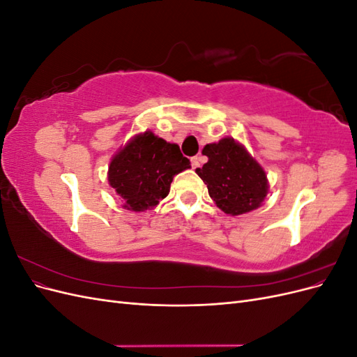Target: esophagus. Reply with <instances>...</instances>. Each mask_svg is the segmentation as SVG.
I'll return each mask as SVG.
<instances>
[{"label":"esophagus","instance_id":"1","mask_svg":"<svg viewBox=\"0 0 357 357\" xmlns=\"http://www.w3.org/2000/svg\"><path fill=\"white\" fill-rule=\"evenodd\" d=\"M190 162H192V168L193 169H197V168H199V158L198 156H193L192 159H190Z\"/></svg>","mask_w":357,"mask_h":357}]
</instances>
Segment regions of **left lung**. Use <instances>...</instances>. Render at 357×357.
I'll return each mask as SVG.
<instances>
[{
	"label": "left lung",
	"mask_w": 357,
	"mask_h": 357,
	"mask_svg": "<svg viewBox=\"0 0 357 357\" xmlns=\"http://www.w3.org/2000/svg\"><path fill=\"white\" fill-rule=\"evenodd\" d=\"M202 155L208 162L197 168V174L222 211L236 215L252 211L264 202L268 193L266 174L241 144L232 138H223L205 146Z\"/></svg>",
	"instance_id": "8db88e82"
}]
</instances>
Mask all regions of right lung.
I'll return each mask as SVG.
<instances>
[{
  "label": "right lung",
  "mask_w": 357,
  "mask_h": 357,
  "mask_svg": "<svg viewBox=\"0 0 357 357\" xmlns=\"http://www.w3.org/2000/svg\"><path fill=\"white\" fill-rule=\"evenodd\" d=\"M190 168L177 144L153 132L131 139L110 162L109 181L123 207L132 211L153 208L169 193L172 177Z\"/></svg>",
  "instance_id": "1"
}]
</instances>
